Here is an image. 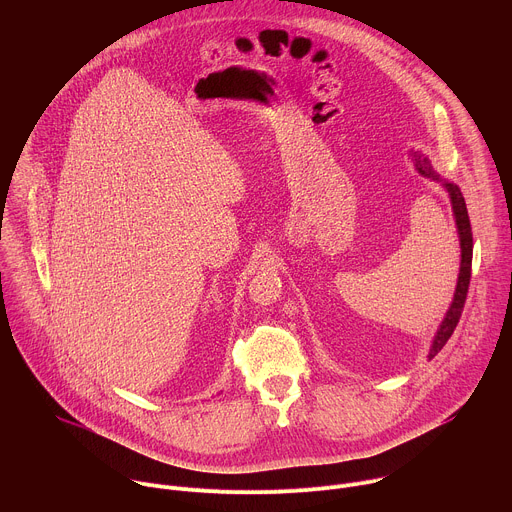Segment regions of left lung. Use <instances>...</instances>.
<instances>
[{
  "instance_id": "obj_1",
  "label": "left lung",
  "mask_w": 512,
  "mask_h": 512,
  "mask_svg": "<svg viewBox=\"0 0 512 512\" xmlns=\"http://www.w3.org/2000/svg\"><path fill=\"white\" fill-rule=\"evenodd\" d=\"M413 161H415V167L421 175L425 177H431L433 181H443L435 171H433V165L431 161L419 153V151H413ZM443 185L447 187L449 195H451V203H453V213H455V223H457V231H459V239H461V273H459V281H457V289H455V297H453V303L433 339V345H431V351H429V359H433L445 345L447 341L451 339L453 331L457 329V323L461 319V313H463V307H465V301H467V293H469V285H471V265H473V231H471V219H469V211H467V203H465V197L461 193V189L455 185V183H449V181H443Z\"/></svg>"
}]
</instances>
